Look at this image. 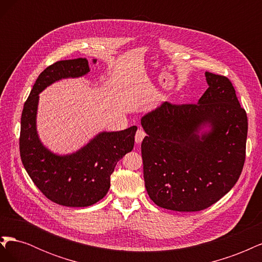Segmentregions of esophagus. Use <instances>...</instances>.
I'll return each instance as SVG.
<instances>
[{"mask_svg": "<svg viewBox=\"0 0 262 262\" xmlns=\"http://www.w3.org/2000/svg\"><path fill=\"white\" fill-rule=\"evenodd\" d=\"M145 132H144V130L143 129H138V131H137V133H136V143L137 144H140L142 141H143V139L145 138Z\"/></svg>", "mask_w": 262, "mask_h": 262, "instance_id": "34e87169", "label": "esophagus"}]
</instances>
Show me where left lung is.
<instances>
[{
	"label": "left lung",
	"instance_id": "left-lung-1",
	"mask_svg": "<svg viewBox=\"0 0 262 262\" xmlns=\"http://www.w3.org/2000/svg\"><path fill=\"white\" fill-rule=\"evenodd\" d=\"M205 78L209 89L198 104L165 101L141 119L147 134L141 145L145 188L164 209L211 207L244 167L247 115L227 77L205 72Z\"/></svg>",
	"mask_w": 262,
	"mask_h": 262
}]
</instances>
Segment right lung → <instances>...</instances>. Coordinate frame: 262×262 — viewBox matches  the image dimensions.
I'll return each instance as SVG.
<instances>
[{
	"label": "right lung",
	"mask_w": 262,
	"mask_h": 262,
	"mask_svg": "<svg viewBox=\"0 0 262 262\" xmlns=\"http://www.w3.org/2000/svg\"><path fill=\"white\" fill-rule=\"evenodd\" d=\"M89 72V61L83 58L53 63L38 76L20 119L19 152L24 167L49 200L64 207H90L107 194L110 176L117 163L133 149L138 130L133 125L122 131L100 132L67 155L54 154L41 143L36 124L39 94L62 78L81 77Z\"/></svg>",
	"instance_id": "add662e5"
}]
</instances>
